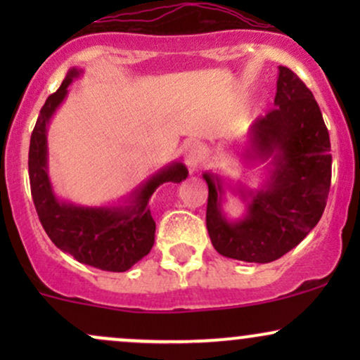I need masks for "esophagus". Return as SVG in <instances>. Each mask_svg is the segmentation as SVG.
Here are the masks:
<instances>
[{
  "label": "esophagus",
  "mask_w": 360,
  "mask_h": 360,
  "mask_svg": "<svg viewBox=\"0 0 360 360\" xmlns=\"http://www.w3.org/2000/svg\"><path fill=\"white\" fill-rule=\"evenodd\" d=\"M201 159H203V148H201L200 143L191 142L184 150V162L189 169V174H194L200 167Z\"/></svg>",
  "instance_id": "obj_1"
}]
</instances>
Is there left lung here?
Returning <instances> with one entry per match:
<instances>
[{"label":"left lung","instance_id":"8db88e82","mask_svg":"<svg viewBox=\"0 0 360 360\" xmlns=\"http://www.w3.org/2000/svg\"><path fill=\"white\" fill-rule=\"evenodd\" d=\"M278 69L276 108L252 123L243 143V159L257 169V186L203 172L213 247L243 262L267 264L295 249L320 221L332 181L330 137L320 106L295 72ZM229 192L244 203L238 219L224 212Z\"/></svg>","mask_w":360,"mask_h":360}]
</instances>
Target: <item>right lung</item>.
Here are the masks:
<instances>
[{"mask_svg": "<svg viewBox=\"0 0 360 360\" xmlns=\"http://www.w3.org/2000/svg\"><path fill=\"white\" fill-rule=\"evenodd\" d=\"M82 74V69H69L60 88L47 98L37 118L28 150L32 198L44 230L62 252L96 269L125 272L154 245L155 221L148 210L152 194L160 184L184 181L188 169L172 160L117 203L89 206L57 196L49 174L47 131L68 98L69 86Z\"/></svg>", "mask_w": 360, "mask_h": 360, "instance_id": "1", "label": "right lung"}]
</instances>
